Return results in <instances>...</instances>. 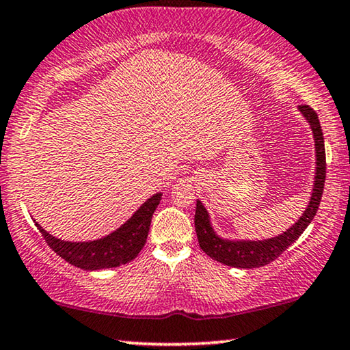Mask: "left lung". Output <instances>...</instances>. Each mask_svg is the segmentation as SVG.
I'll return each mask as SVG.
<instances>
[{
	"mask_svg": "<svg viewBox=\"0 0 350 350\" xmlns=\"http://www.w3.org/2000/svg\"><path fill=\"white\" fill-rule=\"evenodd\" d=\"M300 113L304 114L310 127L312 130L316 146V176L314 185H312L311 200L308 207L301 213V217L297 220L289 229H286L283 234L276 237L265 239V241H228L217 236L211 225L208 212L202 202L196 201V212H195V229L198 242L202 252L218 262L229 265V267L237 269H256L262 267L272 262L286 248L291 247L297 239H299L310 223L314 218L317 208L321 204L322 191H324L325 182V146H324V135H322L319 118L314 109L310 105H300Z\"/></svg>",
	"mask_w": 350,
	"mask_h": 350,
	"instance_id": "left-lung-1",
	"label": "left lung"
}]
</instances>
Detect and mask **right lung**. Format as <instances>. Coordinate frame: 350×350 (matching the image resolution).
Wrapping results in <instances>:
<instances>
[{
  "label": "right lung",
  "mask_w": 350,
  "mask_h": 350,
  "mask_svg": "<svg viewBox=\"0 0 350 350\" xmlns=\"http://www.w3.org/2000/svg\"><path fill=\"white\" fill-rule=\"evenodd\" d=\"M161 200V193H155L124 223L121 228L108 236L90 242H66L45 231L38 221L36 226L45 242L67 262L83 270H100L119 267L138 256L142 252L150 228L154 211Z\"/></svg>",
  "instance_id": "1"
}]
</instances>
